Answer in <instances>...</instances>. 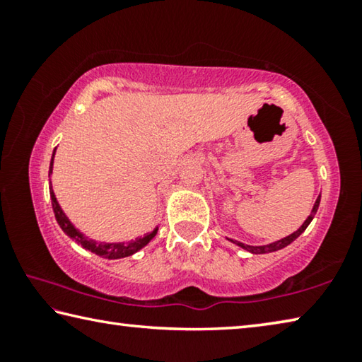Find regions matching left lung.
<instances>
[{
    "mask_svg": "<svg viewBox=\"0 0 362 362\" xmlns=\"http://www.w3.org/2000/svg\"><path fill=\"white\" fill-rule=\"evenodd\" d=\"M320 201H321V196H317L316 203H315V206H313V211H311V214L308 216V218L305 220L303 225L300 226V228H298L297 231H293L292 235L283 238V240L274 241V243H272V244H265V246H247V244H243V243H240V241H233V240H230V241L238 244V246L243 247V249L249 250L250 254H268V252H274V250H279V249H283V247H286V246H289V244H291L292 241H296L297 238H298L300 235H302V233L306 230V226H308L311 220H313L315 214L317 212V207H320Z\"/></svg>",
    "mask_w": 362,
    "mask_h": 362,
    "instance_id": "8db88e82",
    "label": "left lung"
}]
</instances>
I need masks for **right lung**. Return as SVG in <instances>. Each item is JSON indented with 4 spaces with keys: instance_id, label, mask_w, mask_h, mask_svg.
I'll return each mask as SVG.
<instances>
[{
    "instance_id": "obj_1",
    "label": "right lung",
    "mask_w": 362,
    "mask_h": 362,
    "mask_svg": "<svg viewBox=\"0 0 362 362\" xmlns=\"http://www.w3.org/2000/svg\"><path fill=\"white\" fill-rule=\"evenodd\" d=\"M54 155H56V150L52 153L51 158V166H49V175L52 174V163H54ZM49 193H51V203H52V209H54V216H56L57 223L60 225V228L64 230L65 235H69L73 241L78 243L79 246H83L84 249L90 250L95 255L103 257V259H122V257H129L132 254H136L137 250H140L142 247H145L153 238L156 236L158 228L153 230L148 235H145L144 238H137L136 241H129V243H99L94 240H89L88 236H84L83 233H79L75 225H73L69 217L65 216L62 207L59 206L56 194H54L52 185L49 188Z\"/></svg>"
}]
</instances>
